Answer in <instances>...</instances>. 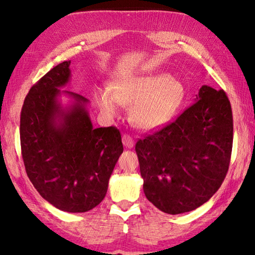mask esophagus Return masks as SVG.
I'll return each instance as SVG.
<instances>
[{
	"label": "esophagus",
	"instance_id": "esophagus-1",
	"mask_svg": "<svg viewBox=\"0 0 255 255\" xmlns=\"http://www.w3.org/2000/svg\"><path fill=\"white\" fill-rule=\"evenodd\" d=\"M123 143L127 148H131L133 146V139L130 137V135L125 133V135L123 136Z\"/></svg>",
	"mask_w": 255,
	"mask_h": 255
}]
</instances>
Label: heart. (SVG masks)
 <instances>
[{"instance_id": "1", "label": "heart", "mask_w": 255, "mask_h": 255, "mask_svg": "<svg viewBox=\"0 0 255 255\" xmlns=\"http://www.w3.org/2000/svg\"><path fill=\"white\" fill-rule=\"evenodd\" d=\"M183 85L164 73L127 77L110 89L98 90L96 100L108 116H117L120 103L130 107V119L138 128L156 130L169 124L182 106Z\"/></svg>"}]
</instances>
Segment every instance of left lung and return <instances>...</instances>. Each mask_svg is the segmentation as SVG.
<instances>
[{
    "label": "left lung",
    "instance_id": "1",
    "mask_svg": "<svg viewBox=\"0 0 255 255\" xmlns=\"http://www.w3.org/2000/svg\"><path fill=\"white\" fill-rule=\"evenodd\" d=\"M233 147V114L224 90L202 85L173 123L138 139L145 196L163 213L204 205L221 188Z\"/></svg>",
    "mask_w": 255,
    "mask_h": 255
}]
</instances>
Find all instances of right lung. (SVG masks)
Returning a JSON list of instances; mask_svg holds the SVG:
<instances>
[{
	"label": "right lung",
	"mask_w": 255,
	"mask_h": 255,
	"mask_svg": "<svg viewBox=\"0 0 255 255\" xmlns=\"http://www.w3.org/2000/svg\"><path fill=\"white\" fill-rule=\"evenodd\" d=\"M71 60L58 64L30 89L20 117L21 153L28 178L56 208L85 213L106 197L110 175L124 152L117 128H93L86 103L62 91L71 77ZM75 99L63 108L57 98Z\"/></svg>",
	"instance_id": "1"
}]
</instances>
